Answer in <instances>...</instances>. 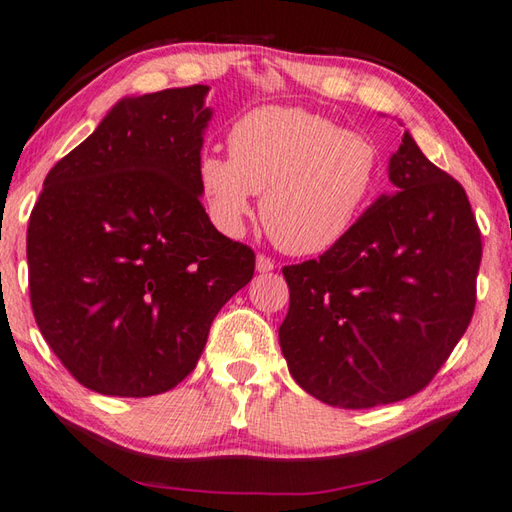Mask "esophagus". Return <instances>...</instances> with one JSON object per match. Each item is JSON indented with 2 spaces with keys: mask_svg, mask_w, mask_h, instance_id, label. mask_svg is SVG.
<instances>
[{
  "mask_svg": "<svg viewBox=\"0 0 512 512\" xmlns=\"http://www.w3.org/2000/svg\"><path fill=\"white\" fill-rule=\"evenodd\" d=\"M274 267H276V263L269 256H265V254H258L256 256V269L258 271H263V274H265V271H271Z\"/></svg>",
  "mask_w": 512,
  "mask_h": 512,
  "instance_id": "1",
  "label": "esophagus"
}]
</instances>
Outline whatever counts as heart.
I'll return each instance as SVG.
<instances>
[{
    "instance_id": "1",
    "label": "heart",
    "mask_w": 512,
    "mask_h": 512,
    "mask_svg": "<svg viewBox=\"0 0 512 512\" xmlns=\"http://www.w3.org/2000/svg\"><path fill=\"white\" fill-rule=\"evenodd\" d=\"M229 156L203 152L198 187L214 225L238 234L263 194L260 216L289 254L336 247L371 205L380 183L378 145L318 112L263 106L236 119Z\"/></svg>"
}]
</instances>
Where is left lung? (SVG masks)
Returning a JSON list of instances; mask_svg holds the SVG:
<instances>
[{
    "mask_svg": "<svg viewBox=\"0 0 512 512\" xmlns=\"http://www.w3.org/2000/svg\"><path fill=\"white\" fill-rule=\"evenodd\" d=\"M382 194L342 241L283 267L278 329L289 373L316 400L371 409L422 391L475 311L482 234L464 187L409 132Z\"/></svg>",
    "mask_w": 512,
    "mask_h": 512,
    "instance_id": "obj_1",
    "label": "left lung"
}]
</instances>
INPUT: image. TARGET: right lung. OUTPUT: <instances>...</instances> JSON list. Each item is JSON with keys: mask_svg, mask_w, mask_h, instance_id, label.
<instances>
[{"mask_svg": "<svg viewBox=\"0 0 512 512\" xmlns=\"http://www.w3.org/2000/svg\"><path fill=\"white\" fill-rule=\"evenodd\" d=\"M207 86L125 97L44 181L30 214V305L79 384L148 398L174 389L212 320L254 276V252L201 205Z\"/></svg>", "mask_w": 512, "mask_h": 512, "instance_id": "right-lung-1", "label": "right lung"}]
</instances>
